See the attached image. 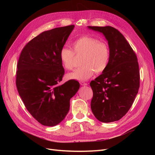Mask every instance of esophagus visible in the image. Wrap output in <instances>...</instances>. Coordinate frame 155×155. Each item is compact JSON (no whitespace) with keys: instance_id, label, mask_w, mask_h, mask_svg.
<instances>
[{"instance_id":"esophagus-1","label":"esophagus","mask_w":155,"mask_h":155,"mask_svg":"<svg viewBox=\"0 0 155 155\" xmlns=\"http://www.w3.org/2000/svg\"><path fill=\"white\" fill-rule=\"evenodd\" d=\"M80 84H81V85H83V86H87L88 85L87 83L84 82V81H80Z\"/></svg>"}]
</instances>
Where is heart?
<instances>
[{"label": "heart", "instance_id": "heart-1", "mask_svg": "<svg viewBox=\"0 0 155 155\" xmlns=\"http://www.w3.org/2000/svg\"><path fill=\"white\" fill-rule=\"evenodd\" d=\"M73 50L63 47L60 50L59 58L63 67L66 70H72L74 66L75 55H82L83 65L68 74L70 79L85 81L91 78L94 71L101 73L107 68L110 60V49L105 42L95 37L83 36L71 44Z\"/></svg>", "mask_w": 155, "mask_h": 155}]
</instances>
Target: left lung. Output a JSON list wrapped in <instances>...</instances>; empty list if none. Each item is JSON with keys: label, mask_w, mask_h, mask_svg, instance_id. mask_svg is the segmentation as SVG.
Instances as JSON below:
<instances>
[{"label": "left lung", "mask_w": 155, "mask_h": 155, "mask_svg": "<svg viewBox=\"0 0 155 155\" xmlns=\"http://www.w3.org/2000/svg\"><path fill=\"white\" fill-rule=\"evenodd\" d=\"M100 32L108 41L110 60L107 68L90 85L91 110L101 122L118 121L132 106L140 87L138 59L124 36L114 28L88 26Z\"/></svg>", "instance_id": "left-lung-1"}]
</instances>
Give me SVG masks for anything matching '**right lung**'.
<instances>
[{"mask_svg":"<svg viewBox=\"0 0 155 155\" xmlns=\"http://www.w3.org/2000/svg\"><path fill=\"white\" fill-rule=\"evenodd\" d=\"M74 28L70 25L42 32L26 45L18 59V94L31 116L45 126L61 122L80 87L72 79L59 84L64 74L59 52Z\"/></svg>","mask_w":155,"mask_h":155,"instance_id":"add662e5","label":"right lung"}]
</instances>
